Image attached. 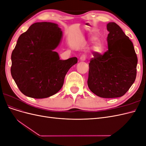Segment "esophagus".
I'll use <instances>...</instances> for the list:
<instances>
[{
    "label": "esophagus",
    "mask_w": 146,
    "mask_h": 146,
    "mask_svg": "<svg viewBox=\"0 0 146 146\" xmlns=\"http://www.w3.org/2000/svg\"><path fill=\"white\" fill-rule=\"evenodd\" d=\"M80 61H85V60H86V55H82L80 56Z\"/></svg>",
    "instance_id": "obj_1"
}]
</instances>
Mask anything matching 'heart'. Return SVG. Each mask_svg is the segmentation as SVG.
Listing matches in <instances>:
<instances>
[{"instance_id": "heart-1", "label": "heart", "mask_w": 146, "mask_h": 146, "mask_svg": "<svg viewBox=\"0 0 146 146\" xmlns=\"http://www.w3.org/2000/svg\"><path fill=\"white\" fill-rule=\"evenodd\" d=\"M96 39V37H95V36L92 37V38H91L92 41L95 40ZM93 49L94 51H96L98 53H99V54H100V53H102V52H103V51L104 50V42L102 40H100V39H98V40H96L93 44Z\"/></svg>"}]
</instances>
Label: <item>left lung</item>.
<instances>
[{
	"label": "left lung",
	"mask_w": 146,
	"mask_h": 146,
	"mask_svg": "<svg viewBox=\"0 0 146 146\" xmlns=\"http://www.w3.org/2000/svg\"><path fill=\"white\" fill-rule=\"evenodd\" d=\"M108 50L103 55L94 52L89 63L88 86L94 94L103 98L124 95L136 77L138 58L133 44L115 23H109Z\"/></svg>",
	"instance_id": "obj_1"
}]
</instances>
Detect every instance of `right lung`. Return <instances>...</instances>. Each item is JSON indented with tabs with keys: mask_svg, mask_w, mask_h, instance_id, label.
Instances as JSON below:
<instances>
[{
	"mask_svg": "<svg viewBox=\"0 0 146 146\" xmlns=\"http://www.w3.org/2000/svg\"><path fill=\"white\" fill-rule=\"evenodd\" d=\"M63 32L58 24H32L20 35L11 54V74L22 93L35 99L47 98L62 88L66 74L77 63L76 57L60 59L54 49Z\"/></svg>",
	"mask_w": 146,
	"mask_h": 146,
	"instance_id": "obj_1",
	"label": "right lung"
}]
</instances>
